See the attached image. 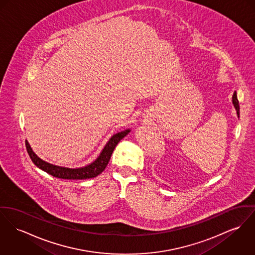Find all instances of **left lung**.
Segmentation results:
<instances>
[{"label":"left lung","mask_w":255,"mask_h":255,"mask_svg":"<svg viewBox=\"0 0 255 255\" xmlns=\"http://www.w3.org/2000/svg\"><path fill=\"white\" fill-rule=\"evenodd\" d=\"M232 102H233V105H234L236 111H237V116H238V118H240V106H239V101H238V98H237V93L236 92L233 94Z\"/></svg>","instance_id":"8db88e82"}]
</instances>
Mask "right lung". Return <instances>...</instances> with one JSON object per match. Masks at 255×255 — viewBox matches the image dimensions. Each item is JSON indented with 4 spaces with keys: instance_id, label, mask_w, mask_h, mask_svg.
<instances>
[{
    "instance_id": "add662e5",
    "label": "right lung",
    "mask_w": 255,
    "mask_h": 255,
    "mask_svg": "<svg viewBox=\"0 0 255 255\" xmlns=\"http://www.w3.org/2000/svg\"><path fill=\"white\" fill-rule=\"evenodd\" d=\"M130 131H131L130 129H127V130L119 132L118 134H115L107 142V144L103 148L98 158L93 163H91L83 168H78V169H70V168L60 167V166L52 165L50 163H47V162L41 160L33 151V149L31 148V146L27 140H26V148H27L28 154L31 158V160L33 161V163L40 170L46 172L47 174H49L51 176L58 177V178H63V179L92 178V177L99 176L106 169L118 142L126 135H128Z\"/></svg>"
}]
</instances>
